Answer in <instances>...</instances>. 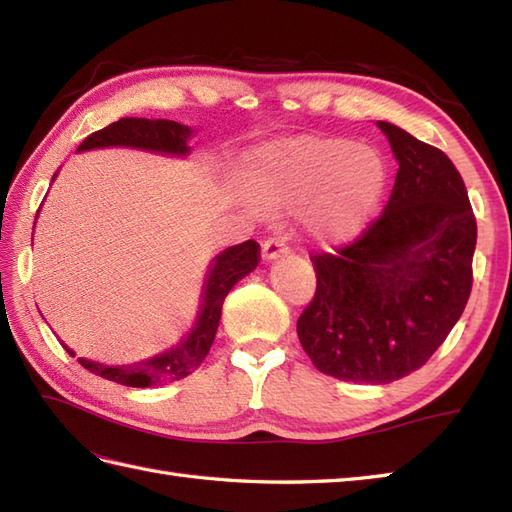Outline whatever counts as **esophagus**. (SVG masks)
<instances>
[{
	"label": "esophagus",
	"mask_w": 512,
	"mask_h": 512,
	"mask_svg": "<svg viewBox=\"0 0 512 512\" xmlns=\"http://www.w3.org/2000/svg\"><path fill=\"white\" fill-rule=\"evenodd\" d=\"M288 244H286V237H279V235H273V237H266L264 244H262V257L266 259V262H270V259H277L281 255L288 253Z\"/></svg>",
	"instance_id": "esophagus-1"
}]
</instances>
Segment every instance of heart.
I'll use <instances>...</instances> for the list:
<instances>
[{
    "label": "heart",
    "mask_w": 512,
    "mask_h": 512,
    "mask_svg": "<svg viewBox=\"0 0 512 512\" xmlns=\"http://www.w3.org/2000/svg\"><path fill=\"white\" fill-rule=\"evenodd\" d=\"M244 176L270 204H306L308 228L321 242H347L361 233L385 189L383 160L336 136H299L257 147L246 158Z\"/></svg>",
    "instance_id": "1"
}]
</instances>
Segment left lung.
<instances>
[{
    "label": "left lung",
    "mask_w": 512,
    "mask_h": 512,
    "mask_svg": "<svg viewBox=\"0 0 512 512\" xmlns=\"http://www.w3.org/2000/svg\"><path fill=\"white\" fill-rule=\"evenodd\" d=\"M398 160L383 213L354 242L310 255L317 290L297 334L319 372L383 385L429 361L473 288L477 222L444 151L378 121Z\"/></svg>",
    "instance_id": "obj_1"
}]
</instances>
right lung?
Listing matches in <instances>:
<instances>
[{
    "label": "right lung",
    "instance_id": "1",
    "mask_svg": "<svg viewBox=\"0 0 512 512\" xmlns=\"http://www.w3.org/2000/svg\"><path fill=\"white\" fill-rule=\"evenodd\" d=\"M191 136V129L184 127L176 121H165V118H121L112 125H107L99 132L90 134L79 145V151L94 149V147H138L149 151H162V154H180L184 156L189 151L187 140ZM259 244L255 239H246V242L226 248L222 255H217L215 266L206 281V297L202 303L200 319L195 328L182 341L176 350H169L160 356L149 358L143 363L134 365H101L79 358V363L88 369V372L101 376L105 380H114L127 387H151V385H165L189 376L202 365V361L209 354L217 325L222 317V303L228 292L237 284L239 279L246 277L250 270L259 264ZM63 345V343H61ZM65 347V345H63ZM65 352L74 356L70 347Z\"/></svg>",
    "mask_w": 512,
    "mask_h": 512
}]
</instances>
